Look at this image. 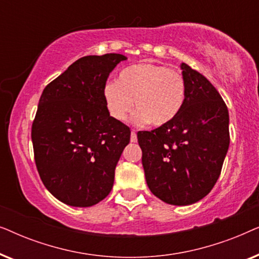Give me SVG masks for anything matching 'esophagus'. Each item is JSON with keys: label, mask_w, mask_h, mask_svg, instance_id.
Instances as JSON below:
<instances>
[{"label": "esophagus", "mask_w": 259, "mask_h": 259, "mask_svg": "<svg viewBox=\"0 0 259 259\" xmlns=\"http://www.w3.org/2000/svg\"><path fill=\"white\" fill-rule=\"evenodd\" d=\"M137 140H138V138H137L136 131L132 130V132H131V141H132V143H137Z\"/></svg>", "instance_id": "obj_1"}]
</instances>
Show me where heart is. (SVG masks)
Wrapping results in <instances>:
<instances>
[{"mask_svg":"<svg viewBox=\"0 0 259 259\" xmlns=\"http://www.w3.org/2000/svg\"><path fill=\"white\" fill-rule=\"evenodd\" d=\"M109 115L123 121L134 107L137 123L153 127L167 125L177 118L186 100L183 74L154 63H138L123 68L118 81H108L102 91Z\"/></svg>","mask_w":259,"mask_h":259,"instance_id":"heart-1","label":"heart"}]
</instances>
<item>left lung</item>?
<instances>
[{
	"label": "left lung",
	"instance_id": "left-lung-1",
	"mask_svg": "<svg viewBox=\"0 0 259 259\" xmlns=\"http://www.w3.org/2000/svg\"><path fill=\"white\" fill-rule=\"evenodd\" d=\"M186 100L176 119L139 131L146 183L159 199L190 205L203 199L221 176L230 145L229 111L213 84L182 63Z\"/></svg>",
	"mask_w": 259,
	"mask_h": 259
}]
</instances>
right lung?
<instances>
[{"instance_id": "add662e5", "label": "right lung", "mask_w": 259, "mask_h": 259, "mask_svg": "<svg viewBox=\"0 0 259 259\" xmlns=\"http://www.w3.org/2000/svg\"><path fill=\"white\" fill-rule=\"evenodd\" d=\"M126 59L83 56L42 92L31 126L35 164L46 189L70 206L98 204L113 187L131 130L109 115L102 91Z\"/></svg>"}]
</instances>
